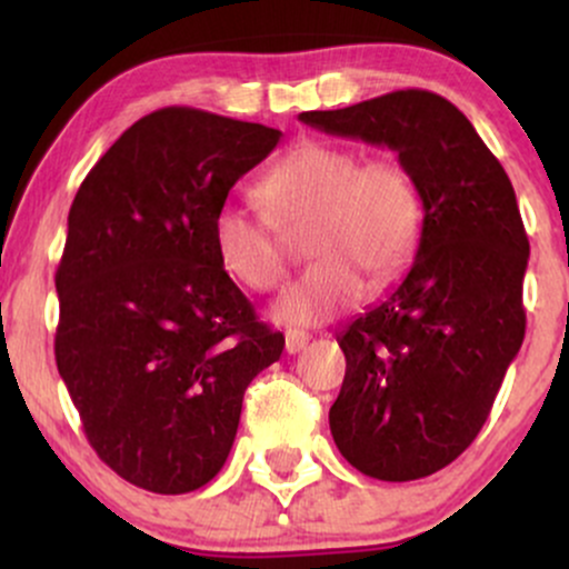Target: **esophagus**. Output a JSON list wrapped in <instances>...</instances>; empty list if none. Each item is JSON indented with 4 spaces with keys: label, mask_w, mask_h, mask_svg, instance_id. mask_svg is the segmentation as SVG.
<instances>
[{
    "label": "esophagus",
    "mask_w": 569,
    "mask_h": 569,
    "mask_svg": "<svg viewBox=\"0 0 569 569\" xmlns=\"http://www.w3.org/2000/svg\"><path fill=\"white\" fill-rule=\"evenodd\" d=\"M307 342H310V335H307V331H286V352L305 350Z\"/></svg>",
    "instance_id": "obj_1"
}]
</instances>
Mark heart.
Segmentation results:
<instances>
[{
    "label": "heart",
    "instance_id": "1",
    "mask_svg": "<svg viewBox=\"0 0 569 569\" xmlns=\"http://www.w3.org/2000/svg\"><path fill=\"white\" fill-rule=\"evenodd\" d=\"M264 211L227 202L213 219L224 270L251 291H272L289 272L286 234L310 227L318 259L272 307L286 326H318L345 312L371 286L390 283L415 253L422 227L420 189L393 154L363 158L329 141H302L257 184Z\"/></svg>",
    "mask_w": 569,
    "mask_h": 569
}]
</instances>
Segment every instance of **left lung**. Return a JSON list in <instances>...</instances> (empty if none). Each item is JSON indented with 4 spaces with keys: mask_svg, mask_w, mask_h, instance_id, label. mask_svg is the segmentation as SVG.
<instances>
[{
    "mask_svg": "<svg viewBox=\"0 0 569 569\" xmlns=\"http://www.w3.org/2000/svg\"><path fill=\"white\" fill-rule=\"evenodd\" d=\"M299 120L393 149L420 189L407 278L337 337L348 371L329 426L361 473L422 479L471 447L525 339L530 240L511 179L468 117L430 90Z\"/></svg>",
    "mask_w": 569,
    "mask_h": 569,
    "instance_id": "obj_1",
    "label": "left lung"
}]
</instances>
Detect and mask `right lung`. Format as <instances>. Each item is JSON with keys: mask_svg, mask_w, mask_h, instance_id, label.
Segmentation results:
<instances>
[{"mask_svg": "<svg viewBox=\"0 0 569 569\" xmlns=\"http://www.w3.org/2000/svg\"><path fill=\"white\" fill-rule=\"evenodd\" d=\"M280 130L189 107L141 117L84 176L56 272V363L90 447L158 495L213 479L243 393L286 339L213 246V219Z\"/></svg>", "mask_w": 569, "mask_h": 569, "instance_id": "add662e5", "label": "right lung"}]
</instances>
